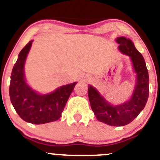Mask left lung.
Here are the masks:
<instances>
[{
	"instance_id": "obj_1",
	"label": "left lung",
	"mask_w": 160,
	"mask_h": 160,
	"mask_svg": "<svg viewBox=\"0 0 160 160\" xmlns=\"http://www.w3.org/2000/svg\"><path fill=\"white\" fill-rule=\"evenodd\" d=\"M119 49L130 56L137 74V82L131 99L120 105H111L92 86H88V95L92 110L97 120L113 126L127 125L135 120L144 109L149 96V76L144 59L129 39H117Z\"/></svg>"
}]
</instances>
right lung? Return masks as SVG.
<instances>
[{
  "label": "right lung",
  "instance_id": "obj_1",
  "mask_svg": "<svg viewBox=\"0 0 160 160\" xmlns=\"http://www.w3.org/2000/svg\"><path fill=\"white\" fill-rule=\"evenodd\" d=\"M32 42H28L19 52L11 73L9 92L11 103L23 120L33 124H43L61 117L77 82L62 86L48 95H39L32 90L24 78V65Z\"/></svg>",
  "mask_w": 160,
  "mask_h": 160
}]
</instances>
